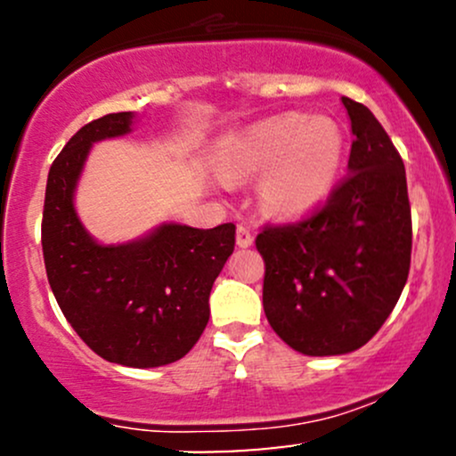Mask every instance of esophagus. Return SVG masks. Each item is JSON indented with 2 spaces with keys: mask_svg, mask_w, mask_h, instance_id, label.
Returning a JSON list of instances; mask_svg holds the SVG:
<instances>
[{
  "mask_svg": "<svg viewBox=\"0 0 456 456\" xmlns=\"http://www.w3.org/2000/svg\"><path fill=\"white\" fill-rule=\"evenodd\" d=\"M253 242H255L253 232H250L248 227H244V224H240L238 233H235V244H238L240 248H248V246H253Z\"/></svg>",
  "mask_w": 456,
  "mask_h": 456,
  "instance_id": "esophagus-1",
  "label": "esophagus"
}]
</instances>
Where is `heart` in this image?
Returning a JSON list of instances; mask_svg holds the SVG:
<instances>
[{"label":"heart","instance_id":"b5f03b06","mask_svg":"<svg viewBox=\"0 0 456 456\" xmlns=\"http://www.w3.org/2000/svg\"><path fill=\"white\" fill-rule=\"evenodd\" d=\"M345 159V137L330 118L282 113L229 133L216 145L224 180L259 175L261 208L281 218H300L330 197Z\"/></svg>","mask_w":456,"mask_h":456}]
</instances>
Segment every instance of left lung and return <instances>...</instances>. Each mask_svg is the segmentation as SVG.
<instances>
[{"instance_id":"obj_1","label":"left lung","mask_w":456,"mask_h":456,"mask_svg":"<svg viewBox=\"0 0 456 456\" xmlns=\"http://www.w3.org/2000/svg\"><path fill=\"white\" fill-rule=\"evenodd\" d=\"M341 101L354 133L349 175L313 216L265 227L255 240L265 261V317L305 355H341L369 343L410 274L405 165L375 115Z\"/></svg>"}]
</instances>
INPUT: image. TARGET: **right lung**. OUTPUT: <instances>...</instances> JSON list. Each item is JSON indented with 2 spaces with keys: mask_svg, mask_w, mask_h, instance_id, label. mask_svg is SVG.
Returning a JSON list of instances; mask_svg holds the SVG:
<instances>
[{
  "mask_svg": "<svg viewBox=\"0 0 456 456\" xmlns=\"http://www.w3.org/2000/svg\"><path fill=\"white\" fill-rule=\"evenodd\" d=\"M133 111L86 124L46 180L43 255L49 285L83 343L109 362L154 369L184 358L210 319V291L233 253L235 224L162 223L124 244H101L83 227L75 192L94 143L133 130Z\"/></svg>",
  "mask_w": 456,
  "mask_h": 456,
  "instance_id": "right-lung-1",
  "label": "right lung"
}]
</instances>
